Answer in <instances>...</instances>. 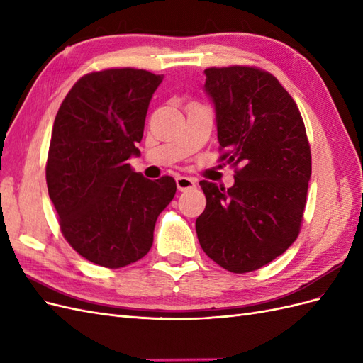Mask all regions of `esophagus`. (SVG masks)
<instances>
[{"label":"esophagus","instance_id":"1","mask_svg":"<svg viewBox=\"0 0 363 363\" xmlns=\"http://www.w3.org/2000/svg\"><path fill=\"white\" fill-rule=\"evenodd\" d=\"M175 184H177V189L180 192H186V191H192L196 188V183L194 179L191 177H177L175 179Z\"/></svg>","mask_w":363,"mask_h":363}]
</instances>
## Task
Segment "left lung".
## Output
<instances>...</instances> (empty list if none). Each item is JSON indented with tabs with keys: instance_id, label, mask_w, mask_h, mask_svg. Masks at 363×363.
Listing matches in <instances>:
<instances>
[{
	"instance_id": "obj_1",
	"label": "left lung",
	"mask_w": 363,
	"mask_h": 363,
	"mask_svg": "<svg viewBox=\"0 0 363 363\" xmlns=\"http://www.w3.org/2000/svg\"><path fill=\"white\" fill-rule=\"evenodd\" d=\"M221 160L239 169L232 188L200 182L195 228L206 255L236 274L262 268L298 236L312 157L292 96L276 77L250 67L208 68Z\"/></svg>"
}]
</instances>
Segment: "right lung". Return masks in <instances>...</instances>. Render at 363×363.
Instances as JSON below:
<instances>
[{
    "instance_id": "add662e5",
    "label": "right lung",
    "mask_w": 363,
    "mask_h": 363,
    "mask_svg": "<svg viewBox=\"0 0 363 363\" xmlns=\"http://www.w3.org/2000/svg\"><path fill=\"white\" fill-rule=\"evenodd\" d=\"M162 80L133 68L87 74L54 119L50 199L71 247L100 267L121 268L144 257L157 216L177 191L172 177L150 180L128 163L140 156L136 144Z\"/></svg>"
}]
</instances>
